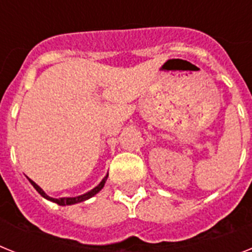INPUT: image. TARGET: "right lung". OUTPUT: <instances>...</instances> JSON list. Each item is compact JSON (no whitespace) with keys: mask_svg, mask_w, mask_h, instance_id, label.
Instances as JSON below:
<instances>
[{"mask_svg":"<svg viewBox=\"0 0 252 252\" xmlns=\"http://www.w3.org/2000/svg\"><path fill=\"white\" fill-rule=\"evenodd\" d=\"M27 178H28V176H27ZM107 178H108V175L104 176L103 180H101V182L99 183V184H97V186L95 187V188H93V189H91V190H89V192L84 193V194H81V196H77V197H62V198H53V197L47 196L46 193L43 192V189L41 188V187H39V186H37L36 183L33 182L32 179L28 178V180H29V183H31V184H32L33 187H34V189H36L37 192H38L39 194H41V196L43 197V198L49 199V201H51V202L58 203V205H59V206H68V205H76V203L84 202V201H86V199H89V198H91V197L95 196L96 193H99L101 190V189H103L104 184H105V182H107Z\"/></svg>","mask_w":252,"mask_h":252,"instance_id":"obj_1","label":"right lung"}]
</instances>
